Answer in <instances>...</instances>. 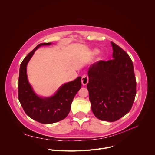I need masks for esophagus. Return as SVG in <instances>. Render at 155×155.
Wrapping results in <instances>:
<instances>
[{
  "instance_id": "esophagus-1",
  "label": "esophagus",
  "mask_w": 155,
  "mask_h": 155,
  "mask_svg": "<svg viewBox=\"0 0 155 155\" xmlns=\"http://www.w3.org/2000/svg\"><path fill=\"white\" fill-rule=\"evenodd\" d=\"M88 80H89V78H88V76L86 74H84L82 77V80H81V82H82V84L83 85H85L88 84Z\"/></svg>"
}]
</instances>
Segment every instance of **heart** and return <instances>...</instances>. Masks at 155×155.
<instances>
[{"label": "heart", "mask_w": 155, "mask_h": 155, "mask_svg": "<svg viewBox=\"0 0 155 155\" xmlns=\"http://www.w3.org/2000/svg\"><path fill=\"white\" fill-rule=\"evenodd\" d=\"M97 51H96H96H95V53H97Z\"/></svg>", "instance_id": "b5f03b06"}]
</instances>
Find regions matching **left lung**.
Here are the masks:
<instances>
[{
    "label": "left lung",
    "mask_w": 155,
    "mask_h": 155,
    "mask_svg": "<svg viewBox=\"0 0 155 155\" xmlns=\"http://www.w3.org/2000/svg\"><path fill=\"white\" fill-rule=\"evenodd\" d=\"M113 59L99 61L88 70L87 87L91 110L100 120L116 121L131 110L136 94L132 61L120 47L111 42Z\"/></svg>",
    "instance_id": "8db88e82"
}]
</instances>
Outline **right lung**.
Here are the masks:
<instances>
[{
    "instance_id": "1",
    "label": "right lung",
    "mask_w": 155,
    "mask_h": 155,
    "mask_svg": "<svg viewBox=\"0 0 155 155\" xmlns=\"http://www.w3.org/2000/svg\"><path fill=\"white\" fill-rule=\"evenodd\" d=\"M51 44L42 43L37 45L24 58L19 70V102L30 117L42 124H52L65 119L70 111L73 98L82 87L81 77H78L73 81L64 84L53 96L41 97L35 93L28 81L27 65L38 48Z\"/></svg>"
}]
</instances>
